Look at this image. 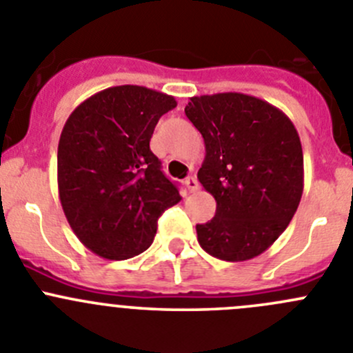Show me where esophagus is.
<instances>
[{
    "instance_id": "1",
    "label": "esophagus",
    "mask_w": 353,
    "mask_h": 353,
    "mask_svg": "<svg viewBox=\"0 0 353 353\" xmlns=\"http://www.w3.org/2000/svg\"><path fill=\"white\" fill-rule=\"evenodd\" d=\"M184 184H186L188 192H190V193H195L196 190H199V181H196L195 176L188 177V179L184 181Z\"/></svg>"
}]
</instances>
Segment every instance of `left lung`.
<instances>
[{"instance_id":"8db88e82","label":"left lung","mask_w":353,"mask_h":353,"mask_svg":"<svg viewBox=\"0 0 353 353\" xmlns=\"http://www.w3.org/2000/svg\"><path fill=\"white\" fill-rule=\"evenodd\" d=\"M184 113L205 143L199 181L216 216L196 225L203 251L223 261L265 252L291 223L303 195V150L285 113L254 95L192 97Z\"/></svg>"}]
</instances>
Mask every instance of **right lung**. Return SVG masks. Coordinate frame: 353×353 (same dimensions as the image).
<instances>
[{
	"label": "right lung",
	"instance_id": "obj_1",
	"mask_svg": "<svg viewBox=\"0 0 353 353\" xmlns=\"http://www.w3.org/2000/svg\"><path fill=\"white\" fill-rule=\"evenodd\" d=\"M172 95L139 85L101 90L69 114L57 151L59 199L87 249L128 259L151 245L161 212L181 200L150 139Z\"/></svg>",
	"mask_w": 353,
	"mask_h": 353
}]
</instances>
